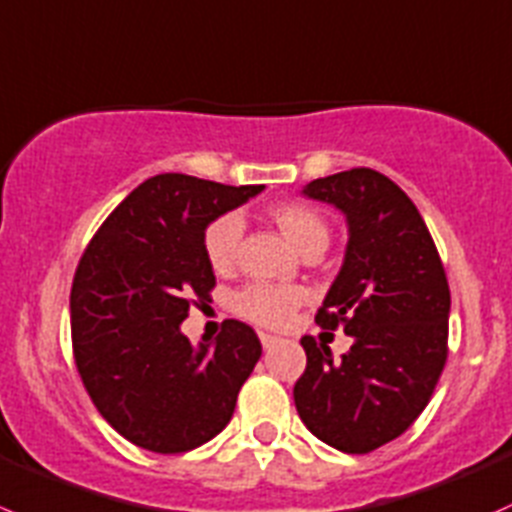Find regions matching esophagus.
Returning <instances> with one entry per match:
<instances>
[{"label": "esophagus", "mask_w": 512, "mask_h": 512, "mask_svg": "<svg viewBox=\"0 0 512 512\" xmlns=\"http://www.w3.org/2000/svg\"><path fill=\"white\" fill-rule=\"evenodd\" d=\"M281 343V338L278 336H271V333H261V346L266 348V351H271L273 346H278Z\"/></svg>", "instance_id": "1"}]
</instances>
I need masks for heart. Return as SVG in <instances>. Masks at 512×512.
Returning <instances> with one entry per match:
<instances>
[{
	"label": "heart",
	"instance_id": "1",
	"mask_svg": "<svg viewBox=\"0 0 512 512\" xmlns=\"http://www.w3.org/2000/svg\"><path fill=\"white\" fill-rule=\"evenodd\" d=\"M268 219L276 224V229L301 256L313 249H326L328 224L313 206L301 204V201H286V204L271 206ZM239 239L241 221L236 216H221L214 224H209L204 234V254L214 271H229ZM298 303H301L298 288L273 286V283H251L234 296L236 313L258 326H283Z\"/></svg>",
	"mask_w": 512,
	"mask_h": 512
}]
</instances>
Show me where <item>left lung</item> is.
I'll list each match as a JSON object with an SVG mask.
<instances>
[{
    "label": "left lung",
    "instance_id": "8db88e82",
    "mask_svg": "<svg viewBox=\"0 0 512 512\" xmlns=\"http://www.w3.org/2000/svg\"><path fill=\"white\" fill-rule=\"evenodd\" d=\"M346 216L348 244L316 323L343 326L351 351L301 338L306 371L296 411L318 440L371 453L411 428L428 406L448 356L450 291L416 204L388 176L351 169L301 189Z\"/></svg>",
    "mask_w": 512,
    "mask_h": 512
}]
</instances>
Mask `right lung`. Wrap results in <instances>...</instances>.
<instances>
[{
    "label": "right lung",
    "mask_w": 512,
    "mask_h": 512,
    "mask_svg": "<svg viewBox=\"0 0 512 512\" xmlns=\"http://www.w3.org/2000/svg\"><path fill=\"white\" fill-rule=\"evenodd\" d=\"M263 186L159 174L101 224L79 261L69 313L79 376L116 433L151 453H184L231 421L261 358L254 328L224 321L214 343L181 333L216 276L204 234Z\"/></svg>",
    "instance_id": "right-lung-1"
}]
</instances>
